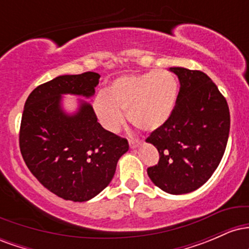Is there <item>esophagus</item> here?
Here are the masks:
<instances>
[{"label": "esophagus", "instance_id": "obj_1", "mask_svg": "<svg viewBox=\"0 0 249 249\" xmlns=\"http://www.w3.org/2000/svg\"><path fill=\"white\" fill-rule=\"evenodd\" d=\"M139 144H141V142L138 139H128V145H130L131 148L139 146Z\"/></svg>", "mask_w": 249, "mask_h": 249}]
</instances>
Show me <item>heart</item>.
<instances>
[{
	"instance_id": "heart-1",
	"label": "heart",
	"mask_w": 249,
	"mask_h": 249,
	"mask_svg": "<svg viewBox=\"0 0 249 249\" xmlns=\"http://www.w3.org/2000/svg\"><path fill=\"white\" fill-rule=\"evenodd\" d=\"M178 82L165 70L126 75L108 84L93 101V112L108 132H117L125 121L144 131H154L167 123L178 99Z\"/></svg>"
}]
</instances>
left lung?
<instances>
[{
    "instance_id": "left-lung-1",
    "label": "left lung",
    "mask_w": 249,
    "mask_h": 249,
    "mask_svg": "<svg viewBox=\"0 0 249 249\" xmlns=\"http://www.w3.org/2000/svg\"><path fill=\"white\" fill-rule=\"evenodd\" d=\"M180 82L176 108L165 125L146 138L159 152L147 168L153 184L171 194H185L205 184L219 166L230 134V108L206 73L170 68Z\"/></svg>"
}]
</instances>
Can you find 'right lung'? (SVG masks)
<instances>
[{
	"mask_svg": "<svg viewBox=\"0 0 249 249\" xmlns=\"http://www.w3.org/2000/svg\"><path fill=\"white\" fill-rule=\"evenodd\" d=\"M99 78L91 71L58 76L34 89L24 104L22 157L43 186L65 200L82 202L101 193L128 150L126 139L102 127L88 103L72 116L63 112L61 95L91 97Z\"/></svg>",
	"mask_w": 249,
	"mask_h": 249,
	"instance_id": "add662e5",
	"label": "right lung"
}]
</instances>
